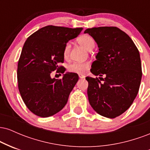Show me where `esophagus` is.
I'll return each instance as SVG.
<instances>
[{"label":"esophagus","mask_w":150,"mask_h":150,"mask_svg":"<svg viewBox=\"0 0 150 150\" xmlns=\"http://www.w3.org/2000/svg\"><path fill=\"white\" fill-rule=\"evenodd\" d=\"M79 77H80V79H84L85 77L84 76V75H79Z\"/></svg>","instance_id":"obj_1"}]
</instances>
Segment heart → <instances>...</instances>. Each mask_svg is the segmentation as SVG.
<instances>
[{
  "label": "heart",
  "instance_id": "obj_1",
  "mask_svg": "<svg viewBox=\"0 0 150 150\" xmlns=\"http://www.w3.org/2000/svg\"><path fill=\"white\" fill-rule=\"evenodd\" d=\"M77 42L81 46H83L85 49L88 51H91L94 49L95 46L94 39L89 34H82L77 39ZM70 52V45L69 43H67L65 45L63 49V56L65 58H68ZM90 67L89 62H84V63H73L70 64L68 67V70L70 73H77L79 75H83Z\"/></svg>",
  "mask_w": 150,
  "mask_h": 150
}]
</instances>
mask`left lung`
I'll use <instances>...</instances> for the list:
<instances>
[{
    "instance_id": "1",
    "label": "left lung",
    "mask_w": 150,
    "mask_h": 150,
    "mask_svg": "<svg viewBox=\"0 0 150 150\" xmlns=\"http://www.w3.org/2000/svg\"><path fill=\"white\" fill-rule=\"evenodd\" d=\"M85 33L99 47L90 70L100 77H86L89 104L101 116L114 118L128 109L138 93L142 74L140 53L130 37L116 27H93Z\"/></svg>"
}]
</instances>
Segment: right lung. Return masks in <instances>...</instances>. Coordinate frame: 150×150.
<instances>
[{"label": "right lung", "mask_w": 150, "mask_h": 150, "mask_svg": "<svg viewBox=\"0 0 150 150\" xmlns=\"http://www.w3.org/2000/svg\"><path fill=\"white\" fill-rule=\"evenodd\" d=\"M82 28L48 25L27 38L18 64V82L22 100L38 116H51L65 106L79 77L67 73L63 78H51V73L65 69L63 49L67 42L77 37Z\"/></svg>", "instance_id": "right-lung-1"}]
</instances>
